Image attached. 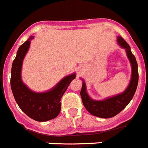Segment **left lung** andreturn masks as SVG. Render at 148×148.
Returning <instances> with one entry per match:
<instances>
[{
    "label": "left lung",
    "mask_w": 148,
    "mask_h": 148,
    "mask_svg": "<svg viewBox=\"0 0 148 148\" xmlns=\"http://www.w3.org/2000/svg\"><path fill=\"white\" fill-rule=\"evenodd\" d=\"M117 42L121 47L126 49L127 57L132 65V78L128 88L121 94L103 101L93 100L90 98L86 92V85L84 82L81 90V97L85 108L93 115L102 118L112 117L123 110L132 99L138 82V64L134 55L131 51L130 45L121 36L117 37Z\"/></svg>",
    "instance_id": "1"
}]
</instances>
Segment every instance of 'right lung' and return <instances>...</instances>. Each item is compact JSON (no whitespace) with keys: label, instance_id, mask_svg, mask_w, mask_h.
Masks as SVG:
<instances>
[{"label":"right lung","instance_id":"add662e5","mask_svg":"<svg viewBox=\"0 0 148 148\" xmlns=\"http://www.w3.org/2000/svg\"><path fill=\"white\" fill-rule=\"evenodd\" d=\"M31 36L18 48L11 70L10 84L14 98L19 108L28 117L36 121H47L58 115L61 108L60 99L75 74L65 77L52 90L45 93H35L23 84L21 78L22 62L30 46Z\"/></svg>","mask_w":148,"mask_h":148}]
</instances>
